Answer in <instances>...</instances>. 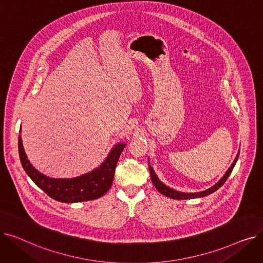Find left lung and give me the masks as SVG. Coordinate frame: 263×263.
<instances>
[{
  "label": "left lung",
  "mask_w": 263,
  "mask_h": 263,
  "mask_svg": "<svg viewBox=\"0 0 263 263\" xmlns=\"http://www.w3.org/2000/svg\"><path fill=\"white\" fill-rule=\"evenodd\" d=\"M238 158H239V154H238L237 158L234 159L233 163L231 164V166L229 167V170L227 171V173L224 175V177H223L222 179H220V180H219L215 185H213L212 187H210V189H208V190H205V191H202V192H199V193H190V194H189V193H180V192L174 191V190L170 189L168 186L163 184V183L159 180V179H158L157 175L155 174V171L153 170V167L150 166V164L148 165V166H149V172H150V176H151V180H153L154 185H155L156 189L161 193V194H163V195H165V196H167V197H170V198H173V199H191V198H197V197H203V196L209 195V194H211V193L215 192L216 190H218L220 186H222V185L225 183V181L227 180V178L229 177V175L231 174V172H232V170H233V167H234V165H236V163H237Z\"/></svg>",
  "instance_id": "1"
}]
</instances>
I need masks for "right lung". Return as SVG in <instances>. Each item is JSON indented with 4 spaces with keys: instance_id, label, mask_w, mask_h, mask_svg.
Masks as SVG:
<instances>
[{
    "instance_id": "right-lung-1",
    "label": "right lung",
    "mask_w": 263,
    "mask_h": 263,
    "mask_svg": "<svg viewBox=\"0 0 263 263\" xmlns=\"http://www.w3.org/2000/svg\"><path fill=\"white\" fill-rule=\"evenodd\" d=\"M18 147L23 170L47 195L62 202H80L99 198L108 191L113 183L118 159L126 145L115 146L99 168L72 179H53L36 171L27 160L20 135Z\"/></svg>"
}]
</instances>
